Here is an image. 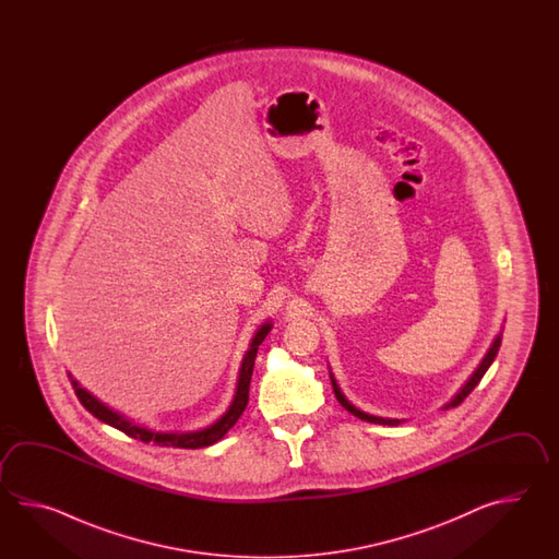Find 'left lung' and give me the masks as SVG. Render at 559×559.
Instances as JSON below:
<instances>
[{
	"label": "left lung",
	"instance_id": "1",
	"mask_svg": "<svg viewBox=\"0 0 559 559\" xmlns=\"http://www.w3.org/2000/svg\"><path fill=\"white\" fill-rule=\"evenodd\" d=\"M499 345H501V332L496 335V340L491 342L489 345V349H487L486 356L484 359L479 361V366L475 368L474 373L469 376V380L465 381L464 385L460 388V392L453 395L452 400L448 402V404L443 405L441 409H452V407H457V405L464 402L465 397L469 395V393L474 392L475 385L481 381L484 378V373H486L489 366L493 364V359L498 356ZM330 380H332L333 393H335V397H337V402L344 405L345 409L349 412V414H354V416L359 417V419H364V421H369V424H380V426H400L404 419H395V417H380V416H371V414H366V412H361V409H357L356 405L352 404L347 397H345L344 392L340 390V385H337V381L333 378L332 371H330Z\"/></svg>",
	"mask_w": 559,
	"mask_h": 559
}]
</instances>
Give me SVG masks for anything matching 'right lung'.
<instances>
[{
    "label": "right lung",
    "instance_id": "add662e5",
    "mask_svg": "<svg viewBox=\"0 0 559 559\" xmlns=\"http://www.w3.org/2000/svg\"><path fill=\"white\" fill-rule=\"evenodd\" d=\"M274 323L272 320L263 321L262 325L258 328V332L253 333L251 337L250 347L246 352V356L241 359V368L238 373V385H236V393L234 400L226 409V414L217 417L214 424L205 426V428L191 429V431H164V429H152L143 424L133 421L128 416L119 414L114 407L99 402L94 393L87 392L85 388L80 385V381L73 380L72 373H68V378L72 381L73 390L78 400L82 402L85 409L97 417L99 421H104L111 428L123 431L126 436H130L133 440L145 441V443H155L162 448H181V450H200V448H207L214 445L215 441L222 440L229 429L236 426L239 416L243 414L248 400H250V381L251 373H253V364H255V356H258V347L265 340V335L272 332Z\"/></svg>",
    "mask_w": 559,
    "mask_h": 559
}]
</instances>
